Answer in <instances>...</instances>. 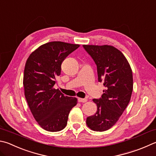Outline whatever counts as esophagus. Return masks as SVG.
I'll return each mask as SVG.
<instances>
[{"mask_svg":"<svg viewBox=\"0 0 156 156\" xmlns=\"http://www.w3.org/2000/svg\"><path fill=\"white\" fill-rule=\"evenodd\" d=\"M78 100L79 102H83V103L86 102V101H87L86 98H78Z\"/></svg>","mask_w":156,"mask_h":156,"instance_id":"1","label":"esophagus"}]
</instances>
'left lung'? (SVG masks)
Instances as JSON below:
<instances>
[{"label": "left lung", "instance_id": "8db88e82", "mask_svg": "<svg viewBox=\"0 0 156 156\" xmlns=\"http://www.w3.org/2000/svg\"><path fill=\"white\" fill-rule=\"evenodd\" d=\"M97 66L98 81L103 83L104 93L93 99L95 114L88 117L87 125L92 130L104 132L117 123L129 102L133 89L131 67L125 56L116 48L104 45H83Z\"/></svg>", "mask_w": 156, "mask_h": 156}]
</instances>
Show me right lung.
Listing matches in <instances>:
<instances>
[{"label": "right lung", "mask_w": 156, "mask_h": 156, "mask_svg": "<svg viewBox=\"0 0 156 156\" xmlns=\"http://www.w3.org/2000/svg\"><path fill=\"white\" fill-rule=\"evenodd\" d=\"M79 46L62 41L49 42L31 53L25 65V98L37 122L48 132L64 129L70 110L77 104V98L65 96L53 87L61 74L62 62Z\"/></svg>", "instance_id": "1"}]
</instances>
